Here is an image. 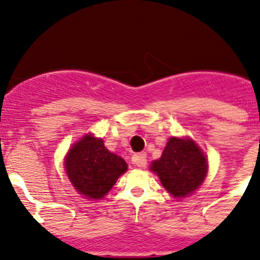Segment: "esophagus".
Here are the masks:
<instances>
[{"label": "esophagus", "mask_w": 260, "mask_h": 260, "mask_svg": "<svg viewBox=\"0 0 260 260\" xmlns=\"http://www.w3.org/2000/svg\"><path fill=\"white\" fill-rule=\"evenodd\" d=\"M132 160H133V163H135V165L137 166V167H140V168H145V167H146V165H147L146 154H145V153L136 154V155H133Z\"/></svg>", "instance_id": "esophagus-1"}]
</instances>
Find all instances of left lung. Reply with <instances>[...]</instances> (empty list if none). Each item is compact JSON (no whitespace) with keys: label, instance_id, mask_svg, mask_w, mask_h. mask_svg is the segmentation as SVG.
<instances>
[{"label":"left lung","instance_id":"obj_1","mask_svg":"<svg viewBox=\"0 0 260 260\" xmlns=\"http://www.w3.org/2000/svg\"><path fill=\"white\" fill-rule=\"evenodd\" d=\"M151 170L156 172L168 193L181 198L202 184L207 174V160L194 141L171 137Z\"/></svg>","mask_w":260,"mask_h":260}]
</instances>
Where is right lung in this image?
Returning <instances> with one entry per match:
<instances>
[{
    "mask_svg": "<svg viewBox=\"0 0 260 260\" xmlns=\"http://www.w3.org/2000/svg\"><path fill=\"white\" fill-rule=\"evenodd\" d=\"M64 165L72 185L88 198L106 196L119 176L127 171L124 159L110 153L102 140L90 135L71 147Z\"/></svg>",
    "mask_w": 260,
    "mask_h": 260,
    "instance_id": "obj_1",
    "label": "right lung"
}]
</instances>
